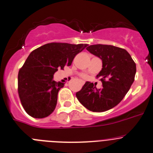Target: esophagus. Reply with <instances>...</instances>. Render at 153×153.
<instances>
[{"mask_svg": "<svg viewBox=\"0 0 153 153\" xmlns=\"http://www.w3.org/2000/svg\"><path fill=\"white\" fill-rule=\"evenodd\" d=\"M83 83H84V82H82V84H83Z\"/></svg>", "mask_w": 153, "mask_h": 153, "instance_id": "obj_1", "label": "esophagus"}]
</instances>
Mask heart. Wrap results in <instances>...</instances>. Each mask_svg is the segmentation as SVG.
<instances>
[{
	"label": "heart",
	"instance_id": "b5f03b06",
	"mask_svg": "<svg viewBox=\"0 0 153 153\" xmlns=\"http://www.w3.org/2000/svg\"><path fill=\"white\" fill-rule=\"evenodd\" d=\"M81 76L82 77V78H86V75H85V74H82V75H81Z\"/></svg>",
	"mask_w": 153,
	"mask_h": 153
}]
</instances>
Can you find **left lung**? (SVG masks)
I'll return each mask as SVG.
<instances>
[{"instance_id": "left-lung-1", "label": "left lung", "mask_w": 153, "mask_h": 153, "mask_svg": "<svg viewBox=\"0 0 153 153\" xmlns=\"http://www.w3.org/2000/svg\"><path fill=\"white\" fill-rule=\"evenodd\" d=\"M90 53L102 60V69L96 76L101 78L102 88L86 82L76 96L88 110L96 112L107 111L123 99L134 81L136 63L125 49L106 44L90 45Z\"/></svg>"}]
</instances>
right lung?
<instances>
[{"label":"right lung","instance_id":"right-lung-1","mask_svg":"<svg viewBox=\"0 0 153 153\" xmlns=\"http://www.w3.org/2000/svg\"><path fill=\"white\" fill-rule=\"evenodd\" d=\"M87 44L49 43L36 49L18 73V94L25 111L34 118H44L56 107L57 93L64 83L54 81L58 68L71 65Z\"/></svg>","mask_w":153,"mask_h":153}]
</instances>
